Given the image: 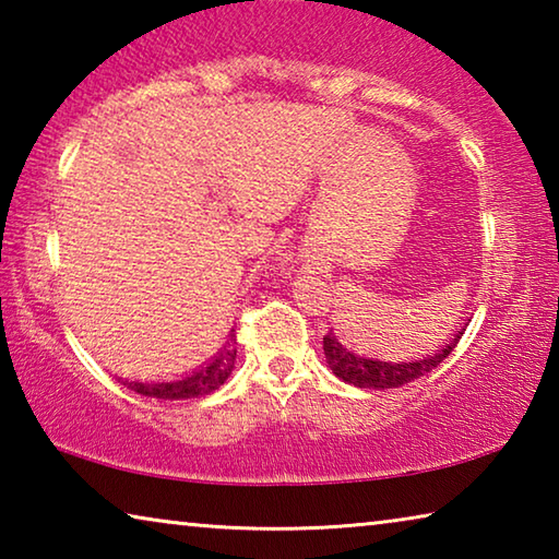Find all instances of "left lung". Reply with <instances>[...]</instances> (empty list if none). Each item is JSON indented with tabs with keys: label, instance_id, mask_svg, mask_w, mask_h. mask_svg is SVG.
Segmentation results:
<instances>
[{
	"label": "left lung",
	"instance_id": "1",
	"mask_svg": "<svg viewBox=\"0 0 559 559\" xmlns=\"http://www.w3.org/2000/svg\"><path fill=\"white\" fill-rule=\"evenodd\" d=\"M463 330H459L456 337L449 345H443L437 355H429L424 359H414V362H382V359H367L362 355H355L353 349L340 343L337 335L330 330L323 337L325 359L340 380L347 384H355L359 390H392V386L409 384L419 377L429 374L433 367H439L447 359L453 347L459 345Z\"/></svg>",
	"mask_w": 559,
	"mask_h": 559
}]
</instances>
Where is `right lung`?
I'll return each mask as SVG.
<instances>
[{
	"label": "right lung",
	"instance_id": "add662e5",
	"mask_svg": "<svg viewBox=\"0 0 559 559\" xmlns=\"http://www.w3.org/2000/svg\"><path fill=\"white\" fill-rule=\"evenodd\" d=\"M236 359V333L231 330L229 340L222 347V353L216 355L212 362H206L200 372L185 377V380L175 382H122L128 384V390L155 396V400H192V396H204L229 380Z\"/></svg>",
	"mask_w": 559,
	"mask_h": 559
}]
</instances>
